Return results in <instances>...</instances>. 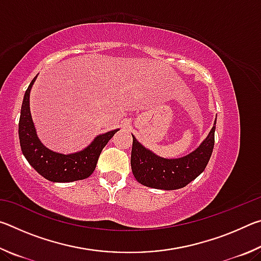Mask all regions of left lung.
<instances>
[{
    "instance_id": "left-lung-1",
    "label": "left lung",
    "mask_w": 261,
    "mask_h": 261,
    "mask_svg": "<svg viewBox=\"0 0 261 261\" xmlns=\"http://www.w3.org/2000/svg\"><path fill=\"white\" fill-rule=\"evenodd\" d=\"M215 124L206 139L188 155L178 159L158 156L134 138L131 169L135 178L145 187L160 190H177L197 178L208 163L214 147Z\"/></svg>"
}]
</instances>
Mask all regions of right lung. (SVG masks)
<instances>
[{
    "instance_id": "obj_1",
    "label": "right lung",
    "mask_w": 261,
    "mask_h": 261,
    "mask_svg": "<svg viewBox=\"0 0 261 261\" xmlns=\"http://www.w3.org/2000/svg\"><path fill=\"white\" fill-rule=\"evenodd\" d=\"M37 77L26 90L20 109L18 135L21 152L30 165L50 182L64 183L87 178L94 171L101 151L118 129L99 135L86 148L72 154H62L47 148L38 138L30 112V92Z\"/></svg>"
}]
</instances>
